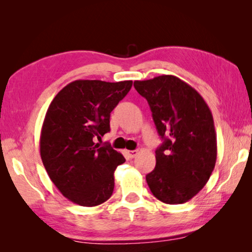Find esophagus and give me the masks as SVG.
Masks as SVG:
<instances>
[{"label":"esophagus","mask_w":252,"mask_h":252,"mask_svg":"<svg viewBox=\"0 0 252 252\" xmlns=\"http://www.w3.org/2000/svg\"><path fill=\"white\" fill-rule=\"evenodd\" d=\"M139 151L138 150H130V151H126V155L127 157L130 158V159H133V158H135L136 156H138Z\"/></svg>","instance_id":"obj_1"}]
</instances>
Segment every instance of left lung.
Listing matches in <instances>:
<instances>
[{
	"label": "left lung",
	"instance_id": "1",
	"mask_svg": "<svg viewBox=\"0 0 252 252\" xmlns=\"http://www.w3.org/2000/svg\"><path fill=\"white\" fill-rule=\"evenodd\" d=\"M150 105L158 133L156 168L146 180L168 204L189 201L206 186L217 160V134L210 109L194 89L174 75L134 81Z\"/></svg>",
	"mask_w": 252,
	"mask_h": 252
}]
</instances>
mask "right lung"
I'll return each instance as SVG.
<instances>
[{
	"label": "right lung",
	"instance_id": "add662e5",
	"mask_svg": "<svg viewBox=\"0 0 252 252\" xmlns=\"http://www.w3.org/2000/svg\"><path fill=\"white\" fill-rule=\"evenodd\" d=\"M132 81L75 80L60 91L46 111L40 155L55 187L83 207L105 202L114 189V171L126 161L94 138L110 131V113L125 97Z\"/></svg>",
	"mask_w": 252,
	"mask_h": 252
}]
</instances>
